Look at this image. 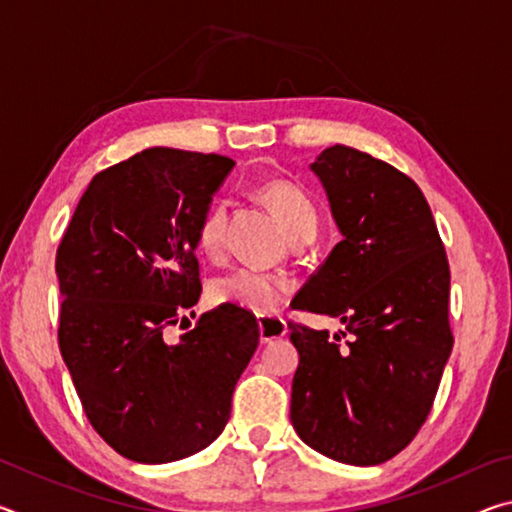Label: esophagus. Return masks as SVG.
Masks as SVG:
<instances>
[{"mask_svg": "<svg viewBox=\"0 0 512 512\" xmlns=\"http://www.w3.org/2000/svg\"><path fill=\"white\" fill-rule=\"evenodd\" d=\"M259 325V339H262V343H271L275 339H282L284 334H287V323H284L282 318H259L257 320Z\"/></svg>", "mask_w": 512, "mask_h": 512, "instance_id": "esophagus-1", "label": "esophagus"}]
</instances>
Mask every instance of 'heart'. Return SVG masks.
I'll use <instances>...</instances> for the list:
<instances>
[{
  "label": "heart",
  "mask_w": 512,
  "mask_h": 512,
  "mask_svg": "<svg viewBox=\"0 0 512 512\" xmlns=\"http://www.w3.org/2000/svg\"><path fill=\"white\" fill-rule=\"evenodd\" d=\"M259 194L271 207L273 214L287 230L293 244L309 235H316L318 212L309 196L298 185L289 180H271ZM196 244L205 255L216 257L223 253L225 246V205L214 203L205 210L196 228ZM293 291V282L289 277L266 273L259 268L239 266L232 271L216 277L210 287L212 300L219 305H235L246 309L250 314L268 316L280 309Z\"/></svg>",
  "instance_id": "1"
}]
</instances>
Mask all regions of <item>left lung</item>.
<instances>
[{
  "label": "left lung",
  "instance_id": "1",
  "mask_svg": "<svg viewBox=\"0 0 512 512\" xmlns=\"http://www.w3.org/2000/svg\"><path fill=\"white\" fill-rule=\"evenodd\" d=\"M309 169L343 239L291 307L345 332L289 323L291 424L327 458L379 465L420 431L452 354L447 255L427 198L391 164L334 144Z\"/></svg>",
  "mask_w": 512,
  "mask_h": 512
}]
</instances>
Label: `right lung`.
<instances>
[{"label":"right lung","instance_id":"add662e5","mask_svg":"<svg viewBox=\"0 0 512 512\" xmlns=\"http://www.w3.org/2000/svg\"><path fill=\"white\" fill-rule=\"evenodd\" d=\"M232 167L167 146L135 153L92 178L58 246L60 354L92 427L135 463L214 443L257 350V318L235 305L171 336L201 298L196 228Z\"/></svg>","mask_w":512,"mask_h":512}]
</instances>
